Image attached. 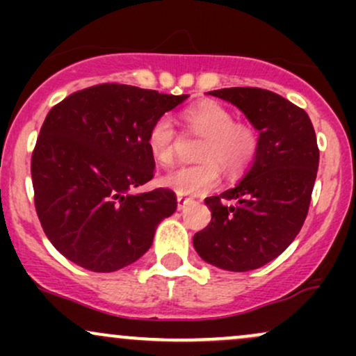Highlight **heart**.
Masks as SVG:
<instances>
[{"instance_id":"1","label":"heart","mask_w":356,"mask_h":356,"mask_svg":"<svg viewBox=\"0 0 356 356\" xmlns=\"http://www.w3.org/2000/svg\"><path fill=\"white\" fill-rule=\"evenodd\" d=\"M252 152H254V140L244 127H238L234 136H231L218 149V155L222 161L238 167L248 165L252 159Z\"/></svg>"}]
</instances>
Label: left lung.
I'll use <instances>...</instances> for the list:
<instances>
[{"instance_id": "left-lung-1", "label": "left lung", "mask_w": 356, "mask_h": 356, "mask_svg": "<svg viewBox=\"0 0 356 356\" xmlns=\"http://www.w3.org/2000/svg\"><path fill=\"white\" fill-rule=\"evenodd\" d=\"M174 95L120 83L72 93L44 118L31 154L40 222L67 259L95 273L136 263L162 219L177 209L170 189L152 187L150 145Z\"/></svg>"}]
</instances>
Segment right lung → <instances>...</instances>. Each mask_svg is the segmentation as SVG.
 <instances>
[{"instance_id":"obj_1","label":"right lung","mask_w":356,"mask_h":356,"mask_svg":"<svg viewBox=\"0 0 356 356\" xmlns=\"http://www.w3.org/2000/svg\"><path fill=\"white\" fill-rule=\"evenodd\" d=\"M236 105L257 130L249 172L238 186L206 201L211 222L195 232V251L227 271L264 266L284 251L303 226L320 150L312 120L277 93L236 87L209 92Z\"/></svg>"}]
</instances>
